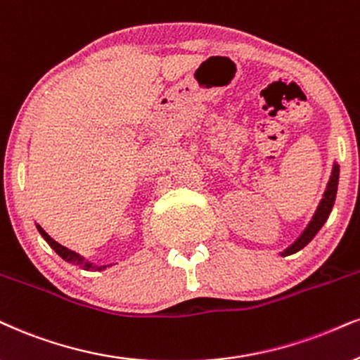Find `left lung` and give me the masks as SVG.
Returning <instances> with one entry per match:
<instances>
[{
    "instance_id": "1",
    "label": "left lung",
    "mask_w": 360,
    "mask_h": 360,
    "mask_svg": "<svg viewBox=\"0 0 360 360\" xmlns=\"http://www.w3.org/2000/svg\"><path fill=\"white\" fill-rule=\"evenodd\" d=\"M339 173H340L339 163L334 162V165H332V172H330V179H329V181H327L326 192H323L321 202H319L317 210L314 212L312 219H310L307 227H305L304 232L295 238L294 243H290V245H288L287 248H283V250L281 252L282 257L292 255V254H295V252L302 250V248L307 245V243L312 240L314 237H316L319 230L322 229V225L326 224V220L329 219L332 207H334L335 197H337V187H339Z\"/></svg>"
}]
</instances>
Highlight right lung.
Masks as SVG:
<instances>
[{"label":"right lung","mask_w":360,"mask_h":360,"mask_svg":"<svg viewBox=\"0 0 360 360\" xmlns=\"http://www.w3.org/2000/svg\"><path fill=\"white\" fill-rule=\"evenodd\" d=\"M37 229H38L39 235H41L44 240L48 242V245H50L53 250H55L56 254L60 255L65 262H68V264L77 265V267H82L83 270H105L106 267H112V265H113V264H108V265H96V264H93L91 260L85 259V257H83V255H79V254H77V252L70 250V248H66V247L61 245V243H58L56 240H53L50 235L44 232V230L39 227L38 224H37Z\"/></svg>","instance_id":"obj_1"}]
</instances>
